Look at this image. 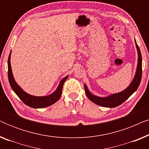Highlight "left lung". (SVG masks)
<instances>
[{
  "label": "left lung",
  "mask_w": 149,
  "mask_h": 149,
  "mask_svg": "<svg viewBox=\"0 0 149 149\" xmlns=\"http://www.w3.org/2000/svg\"><path fill=\"white\" fill-rule=\"evenodd\" d=\"M136 42V46L138 50V66L137 69H136V72L135 74V77L132 81L131 84L130 86L125 89V90L121 91V92L115 93V94H113L111 95H109L107 97H100L95 96L91 94L89 92L88 89L85 84L84 85L85 87V91L86 93V95L87 97L92 102L96 104L101 106V107H108V108H114L116 107H118L122 103L124 102L125 100L129 98L130 96L136 91L138 87H139V85L142 79V56L141 53H140V48L137 43Z\"/></svg>",
  "instance_id": "obj_1"
}]
</instances>
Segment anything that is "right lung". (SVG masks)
I'll list each match as a JSON object with an SVG mask.
<instances>
[{
	"label": "right lung",
	"instance_id": "right-lung-1",
	"mask_svg": "<svg viewBox=\"0 0 149 149\" xmlns=\"http://www.w3.org/2000/svg\"><path fill=\"white\" fill-rule=\"evenodd\" d=\"M11 54V53H10ZM9 54V58H8V79L11 85V88L16 93V95L19 97V98L28 107L34 108V109H42V108L47 107L56 103L62 95V88L64 83L68 78V76L64 77L62 81H60L58 87L52 94L47 96L36 97L33 95H29L26 93L19 85L15 82V79L13 78V74H12L11 63H10V58L11 55Z\"/></svg>",
	"mask_w": 149,
	"mask_h": 149
}]
</instances>
